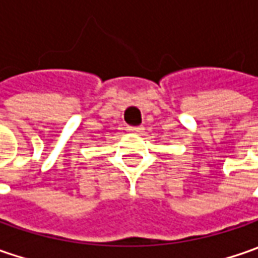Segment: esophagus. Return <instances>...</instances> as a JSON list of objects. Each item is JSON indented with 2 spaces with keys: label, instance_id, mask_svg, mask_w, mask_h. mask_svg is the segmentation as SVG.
Wrapping results in <instances>:
<instances>
[{
  "label": "esophagus",
  "instance_id": "obj_1",
  "mask_svg": "<svg viewBox=\"0 0 258 258\" xmlns=\"http://www.w3.org/2000/svg\"><path fill=\"white\" fill-rule=\"evenodd\" d=\"M142 131H144L142 126H129L127 127V132H131V134H141Z\"/></svg>",
  "mask_w": 258,
  "mask_h": 258
}]
</instances>
